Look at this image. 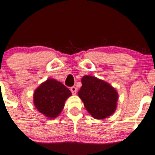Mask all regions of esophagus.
Wrapping results in <instances>:
<instances>
[{
  "instance_id": "obj_1",
  "label": "esophagus",
  "mask_w": 155,
  "mask_h": 155,
  "mask_svg": "<svg viewBox=\"0 0 155 155\" xmlns=\"http://www.w3.org/2000/svg\"><path fill=\"white\" fill-rule=\"evenodd\" d=\"M70 90H71V92L72 93V94H76V93H77V89L76 87H74V86H73V87H72L71 88H70Z\"/></svg>"
}]
</instances>
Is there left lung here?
<instances>
[{
    "instance_id": "obj_1",
    "label": "left lung",
    "mask_w": 155,
    "mask_h": 155,
    "mask_svg": "<svg viewBox=\"0 0 155 155\" xmlns=\"http://www.w3.org/2000/svg\"><path fill=\"white\" fill-rule=\"evenodd\" d=\"M78 95L91 116L104 119L115 112L118 94L110 84L92 76H84Z\"/></svg>"
}]
</instances>
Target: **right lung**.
Listing matches in <instances>:
<instances>
[{"label": "right lung", "instance_id": "1", "mask_svg": "<svg viewBox=\"0 0 155 155\" xmlns=\"http://www.w3.org/2000/svg\"><path fill=\"white\" fill-rule=\"evenodd\" d=\"M72 95L61 82L49 78L36 89L33 102L36 109L48 118H56L64 109L65 101Z\"/></svg>", "mask_w": 155, "mask_h": 155}]
</instances>
